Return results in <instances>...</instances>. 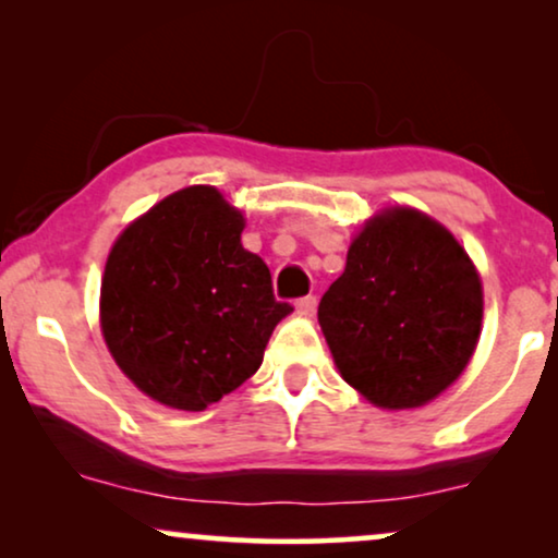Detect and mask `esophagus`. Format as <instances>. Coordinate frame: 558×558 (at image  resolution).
Returning <instances> with one entry per match:
<instances>
[{
    "label": "esophagus",
    "instance_id": "1",
    "mask_svg": "<svg viewBox=\"0 0 558 558\" xmlns=\"http://www.w3.org/2000/svg\"><path fill=\"white\" fill-rule=\"evenodd\" d=\"M315 307H317L315 294H307V296H302V300H296V310H300L302 315H310V312H315Z\"/></svg>",
    "mask_w": 558,
    "mask_h": 558
}]
</instances>
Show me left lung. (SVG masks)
I'll list each match as a JSON object with an SVG mask.
<instances>
[{
    "mask_svg": "<svg viewBox=\"0 0 558 558\" xmlns=\"http://www.w3.org/2000/svg\"><path fill=\"white\" fill-rule=\"evenodd\" d=\"M342 378L384 409H414L454 384L475 353L483 287L454 235L393 208L350 243L317 310Z\"/></svg>",
    "mask_w": 558,
    "mask_h": 558,
    "instance_id": "1",
    "label": "left lung"
}]
</instances>
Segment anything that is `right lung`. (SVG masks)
Wrapping results in <instances>:
<instances>
[{"label":"right lung","mask_w":558,"mask_h":558,"mask_svg":"<svg viewBox=\"0 0 558 558\" xmlns=\"http://www.w3.org/2000/svg\"><path fill=\"white\" fill-rule=\"evenodd\" d=\"M243 216L216 187L172 193L113 243L101 330L113 361L165 407L203 411L254 376L292 304L241 246Z\"/></svg>","instance_id":"right-lung-1"}]
</instances>
